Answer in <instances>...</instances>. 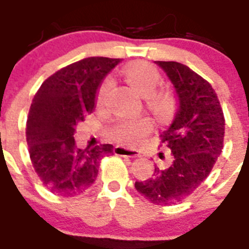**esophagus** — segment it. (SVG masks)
Listing matches in <instances>:
<instances>
[{"instance_id": "34e87169", "label": "esophagus", "mask_w": 249, "mask_h": 249, "mask_svg": "<svg viewBox=\"0 0 249 249\" xmlns=\"http://www.w3.org/2000/svg\"><path fill=\"white\" fill-rule=\"evenodd\" d=\"M114 155L123 156V157H140V152L137 149L126 148V147H114Z\"/></svg>"}]
</instances>
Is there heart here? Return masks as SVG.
Masks as SVG:
<instances>
[{
  "label": "heart",
  "mask_w": 249,
  "mask_h": 249,
  "mask_svg": "<svg viewBox=\"0 0 249 249\" xmlns=\"http://www.w3.org/2000/svg\"><path fill=\"white\" fill-rule=\"evenodd\" d=\"M123 76L132 89L143 97H147V106L156 117L162 121L169 120L177 109V98L169 89L155 92L160 83V74L152 65L147 62H132L123 68ZM111 89V81L106 80L98 89L96 103L102 106ZM152 124L147 118L136 121H124L118 123L111 131V136L117 142L135 144L140 142L151 131Z\"/></svg>",
  "instance_id": "1"
}]
</instances>
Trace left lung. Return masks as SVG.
Segmentation results:
<instances>
[{
  "label": "left lung",
  "instance_id": "left-lung-1",
  "mask_svg": "<svg viewBox=\"0 0 249 249\" xmlns=\"http://www.w3.org/2000/svg\"><path fill=\"white\" fill-rule=\"evenodd\" d=\"M156 63L166 72L177 97L175 120L160 135L172 162L167 168L155 167L153 177L136 182L135 187L151 203L169 206L192 195L211 173L223 149L224 116L210 82L188 66Z\"/></svg>",
  "mask_w": 249,
  "mask_h": 249
}]
</instances>
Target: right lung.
I'll use <instances>...</instances> for the list:
<instances>
[{
	"mask_svg": "<svg viewBox=\"0 0 249 249\" xmlns=\"http://www.w3.org/2000/svg\"><path fill=\"white\" fill-rule=\"evenodd\" d=\"M120 58L89 57L61 68L41 85L28 112L26 140L31 162L43 186L62 197L85 192L96 181L112 144L77 148V124L92 113L105 77Z\"/></svg>",
	"mask_w": 249,
	"mask_h": 249,
	"instance_id": "right-lung-1",
	"label": "right lung"
}]
</instances>
